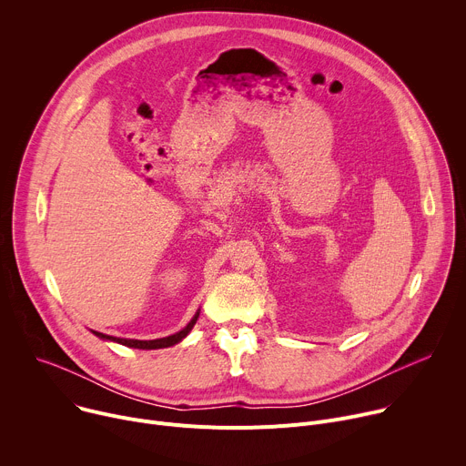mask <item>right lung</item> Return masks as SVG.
<instances>
[{
	"label": "right lung",
	"instance_id": "add662e5",
	"mask_svg": "<svg viewBox=\"0 0 466 466\" xmlns=\"http://www.w3.org/2000/svg\"><path fill=\"white\" fill-rule=\"evenodd\" d=\"M198 313H201V309H197L195 315L191 317V320L178 331H175V334L167 336V338H160V339H149V341H140V339H127V338H114V336H106V334H101V331H96L92 329V334L97 336L99 339L103 341H112V343H117V345H123V347H130V349H140V350H157V349H167V347H173L177 343H180L189 331L191 328L195 326L197 319H198Z\"/></svg>",
	"mask_w": 466,
	"mask_h": 466
}]
</instances>
